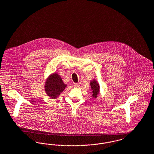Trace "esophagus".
Here are the masks:
<instances>
[{
	"mask_svg": "<svg viewBox=\"0 0 154 154\" xmlns=\"http://www.w3.org/2000/svg\"><path fill=\"white\" fill-rule=\"evenodd\" d=\"M79 86H80V85H79V84H78V83H75V84H74V87L75 88H78V87H79Z\"/></svg>",
	"mask_w": 154,
	"mask_h": 154,
	"instance_id": "esophagus-1",
	"label": "esophagus"
}]
</instances>
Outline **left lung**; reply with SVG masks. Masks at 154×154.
I'll return each mask as SVG.
<instances>
[{"instance_id": "left-lung-1", "label": "left lung", "mask_w": 154, "mask_h": 154, "mask_svg": "<svg viewBox=\"0 0 154 154\" xmlns=\"http://www.w3.org/2000/svg\"><path fill=\"white\" fill-rule=\"evenodd\" d=\"M90 86L92 94V97L94 98H96L98 97V95L100 92V84L98 82L96 81V80L93 79L90 82Z\"/></svg>"}]
</instances>
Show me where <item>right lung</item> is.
Instances as JSON below:
<instances>
[{
    "label": "right lung",
    "instance_id": "add662e5",
    "mask_svg": "<svg viewBox=\"0 0 154 154\" xmlns=\"http://www.w3.org/2000/svg\"><path fill=\"white\" fill-rule=\"evenodd\" d=\"M66 87L67 85L64 83L61 77L54 72L47 79L44 87L46 94L52 99H54L60 95Z\"/></svg>",
    "mask_w": 154,
    "mask_h": 154
}]
</instances>
